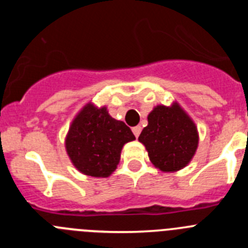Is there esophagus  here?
I'll list each match as a JSON object with an SVG mask.
<instances>
[{"label":"esophagus","mask_w":248,"mask_h":248,"mask_svg":"<svg viewBox=\"0 0 248 248\" xmlns=\"http://www.w3.org/2000/svg\"><path fill=\"white\" fill-rule=\"evenodd\" d=\"M133 133H134V135H135V138H138L140 135V133H141V126L140 125H137V126H134V128H133Z\"/></svg>","instance_id":"1"}]
</instances>
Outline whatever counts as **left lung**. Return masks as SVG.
I'll return each mask as SVG.
<instances>
[{
    "instance_id": "8db88e82",
    "label": "left lung",
    "mask_w": 248,
    "mask_h": 248,
    "mask_svg": "<svg viewBox=\"0 0 248 248\" xmlns=\"http://www.w3.org/2000/svg\"><path fill=\"white\" fill-rule=\"evenodd\" d=\"M139 141L145 145L151 163L161 171H176L190 163L199 143L198 129L177 104L157 105L149 114L148 126Z\"/></svg>"
}]
</instances>
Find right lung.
Here are the masks:
<instances>
[{
	"label": "right lung",
	"instance_id": "add662e5",
	"mask_svg": "<svg viewBox=\"0 0 248 248\" xmlns=\"http://www.w3.org/2000/svg\"><path fill=\"white\" fill-rule=\"evenodd\" d=\"M135 137L125 123L115 120L107 108L87 104L72 123L65 149L80 172L107 177L117 169L123 145Z\"/></svg>",
	"mask_w": 248,
	"mask_h": 248
}]
</instances>
